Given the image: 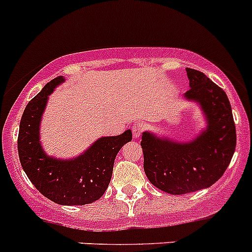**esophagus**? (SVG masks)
<instances>
[{"label": "esophagus", "mask_w": 252, "mask_h": 252, "mask_svg": "<svg viewBox=\"0 0 252 252\" xmlns=\"http://www.w3.org/2000/svg\"><path fill=\"white\" fill-rule=\"evenodd\" d=\"M144 129H145L144 124H141V123L134 124L133 128H131V131H133V136H134V138L138 139L139 136H140L141 134H142V131H144Z\"/></svg>", "instance_id": "esophagus-1"}]
</instances>
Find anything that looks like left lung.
I'll use <instances>...</instances> for the list:
<instances>
[{
  "instance_id": "8db88e82",
  "label": "left lung",
  "mask_w": 252,
  "mask_h": 252,
  "mask_svg": "<svg viewBox=\"0 0 252 252\" xmlns=\"http://www.w3.org/2000/svg\"><path fill=\"white\" fill-rule=\"evenodd\" d=\"M190 89L185 97L200 102L208 121L207 130L188 144L159 140L142 134L144 171L162 191L183 195L215 184L235 151L236 133L232 107L224 91L202 72L187 68Z\"/></svg>"
}]
</instances>
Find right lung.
I'll list each match as a JSON object with an SVG mask.
<instances>
[{"label": "right lung", "mask_w": 252, "mask_h": 252, "mask_svg": "<svg viewBox=\"0 0 252 252\" xmlns=\"http://www.w3.org/2000/svg\"><path fill=\"white\" fill-rule=\"evenodd\" d=\"M62 81V77L52 79L25 107L18 134L20 164L34 187L51 201L67 206L91 204L105 194L114 158L121 147L131 141V131L100 139L72 161L46 156L39 142L40 118L47 96Z\"/></svg>", "instance_id": "right-lung-1"}]
</instances>
